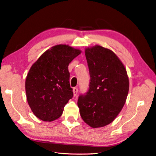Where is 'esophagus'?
<instances>
[{
	"label": "esophagus",
	"instance_id": "1",
	"mask_svg": "<svg viewBox=\"0 0 156 156\" xmlns=\"http://www.w3.org/2000/svg\"><path fill=\"white\" fill-rule=\"evenodd\" d=\"M77 92H78V89L77 88H74L73 89V96H76L77 95Z\"/></svg>",
	"mask_w": 156,
	"mask_h": 156
}]
</instances>
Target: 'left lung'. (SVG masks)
I'll return each mask as SVG.
<instances>
[{
    "instance_id": "1",
    "label": "left lung",
    "mask_w": 156,
    "mask_h": 156,
    "mask_svg": "<svg viewBox=\"0 0 156 156\" xmlns=\"http://www.w3.org/2000/svg\"><path fill=\"white\" fill-rule=\"evenodd\" d=\"M90 82L77 105L83 121L93 128L114 121L123 108L129 92V77L124 64L109 49L96 45L84 50Z\"/></svg>"
}]
</instances>
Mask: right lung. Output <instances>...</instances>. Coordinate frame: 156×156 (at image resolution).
Segmentation results:
<instances>
[{"label": "right lung", "mask_w": 156, "mask_h": 156, "mask_svg": "<svg viewBox=\"0 0 156 156\" xmlns=\"http://www.w3.org/2000/svg\"><path fill=\"white\" fill-rule=\"evenodd\" d=\"M81 51L68 45L52 47L32 65L25 81L27 102L37 119L52 122L73 97L68 65Z\"/></svg>", "instance_id": "1"}]
</instances>
